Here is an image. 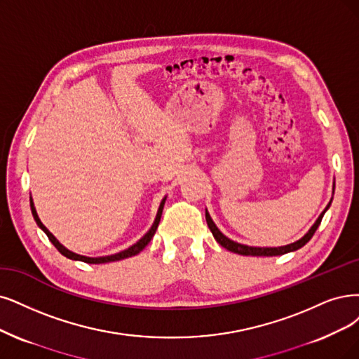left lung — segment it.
I'll return each instance as SVG.
<instances>
[{"instance_id": "obj_1", "label": "left lung", "mask_w": 359, "mask_h": 359, "mask_svg": "<svg viewBox=\"0 0 359 359\" xmlns=\"http://www.w3.org/2000/svg\"><path fill=\"white\" fill-rule=\"evenodd\" d=\"M330 204H331V201H330ZM330 204L327 205V208L323 211L321 216L318 217V220L315 222L313 226L309 229V232H308L306 235H304V236L302 238V240H299V241H296V243H293V244L284 245V247H273V248H272V247H271V248L248 247V245L238 244V243L229 240V238L224 236V235L217 229V226L213 223V220H211V217H210V215L207 213V211H205V220H207V224H208V228H210L211 233H213V236H215V240H216L222 247H224L226 250L232 251V253L243 255V256H281V255L290 253V251H294V250L302 248L304 244H306V243L311 240V238L313 236V233L316 232L318 226H320V223H321V220H323V217H324V213L328 210Z\"/></svg>"}]
</instances>
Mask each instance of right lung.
I'll use <instances>...</instances> for the list:
<instances>
[{
    "label": "right lung",
    "mask_w": 359,
    "mask_h": 359,
    "mask_svg": "<svg viewBox=\"0 0 359 359\" xmlns=\"http://www.w3.org/2000/svg\"><path fill=\"white\" fill-rule=\"evenodd\" d=\"M164 203H165V198L164 200L161 201V205H159V208H158V215H156V219H155V222H154V224H152V228L149 229V232L146 233L142 240H139L135 245H131L130 248H127V250H124V251H121V253H116V255H112V256H106V257H86V256H79V255H75V253H72V251H69L68 248H65L55 236H53V233H50V231L44 226V224L41 223V220H39V217H38V215H36V211H35V207H34V203H32V198H31V210H32V216H34V219H35V222H36V224L39 228H41L44 232H46V235L48 236V240L53 243V245H55L60 253L65 256V257H68V259H72V260H81V262H86V263H95V264H97V263H108V262H116V260H123V259H127V257H131V256H136V255H139L140 251L149 244V241L152 240V236L155 235V232H156V228H158V223H159V220H161V215H163V208H164Z\"/></svg>",
    "instance_id": "obj_1"
}]
</instances>
